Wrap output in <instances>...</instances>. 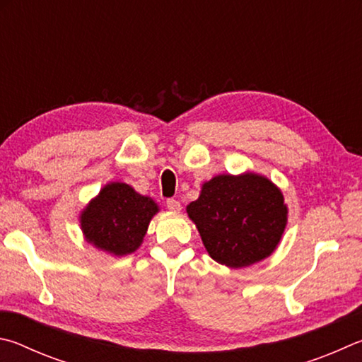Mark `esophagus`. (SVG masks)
Listing matches in <instances>:
<instances>
[{"instance_id":"obj_1","label":"esophagus","mask_w":362,"mask_h":362,"mask_svg":"<svg viewBox=\"0 0 362 362\" xmlns=\"http://www.w3.org/2000/svg\"><path fill=\"white\" fill-rule=\"evenodd\" d=\"M167 208L170 211H173V213H180L181 211V204L177 200H175V199H168L167 200Z\"/></svg>"}]
</instances>
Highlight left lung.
Masks as SVG:
<instances>
[{"mask_svg": "<svg viewBox=\"0 0 362 362\" xmlns=\"http://www.w3.org/2000/svg\"><path fill=\"white\" fill-rule=\"evenodd\" d=\"M214 261L242 269L269 257L288 223V206L269 177L218 175L186 208Z\"/></svg>", "mask_w": 362, "mask_h": 362, "instance_id": "8db88e82", "label": "left lung"}]
</instances>
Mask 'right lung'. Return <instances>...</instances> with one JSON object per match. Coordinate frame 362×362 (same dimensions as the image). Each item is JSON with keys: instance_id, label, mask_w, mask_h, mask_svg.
<instances>
[{"instance_id": "add662e5", "label": "right lung", "mask_w": 362, "mask_h": 362, "mask_svg": "<svg viewBox=\"0 0 362 362\" xmlns=\"http://www.w3.org/2000/svg\"><path fill=\"white\" fill-rule=\"evenodd\" d=\"M158 206L125 182H110L81 213V229L88 243L112 256L136 251Z\"/></svg>"}]
</instances>
